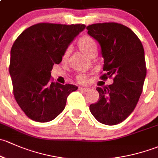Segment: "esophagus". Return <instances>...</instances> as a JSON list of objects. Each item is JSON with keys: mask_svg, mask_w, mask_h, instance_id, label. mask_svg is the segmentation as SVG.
<instances>
[{"mask_svg": "<svg viewBox=\"0 0 158 158\" xmlns=\"http://www.w3.org/2000/svg\"><path fill=\"white\" fill-rule=\"evenodd\" d=\"M79 90L81 91H83V92H87V91H88L90 89L87 88V87H79Z\"/></svg>", "mask_w": 158, "mask_h": 158, "instance_id": "obj_1", "label": "esophagus"}]
</instances>
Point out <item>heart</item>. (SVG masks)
I'll list each match as a JSON object with an SVG mask.
<instances>
[{
    "instance_id": "b5f03b06",
    "label": "heart",
    "mask_w": 158,
    "mask_h": 158,
    "mask_svg": "<svg viewBox=\"0 0 158 158\" xmlns=\"http://www.w3.org/2000/svg\"><path fill=\"white\" fill-rule=\"evenodd\" d=\"M77 46L82 52H84L89 57H94L97 53V45H96L95 42L89 36L85 35V36H82L81 38H80L77 42ZM68 55V50H66L63 54L62 59L65 60ZM77 79L80 83H84L87 81V76L84 75V74H80L77 76Z\"/></svg>"
}]
</instances>
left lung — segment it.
I'll list each match as a JSON object with an SVG mask.
<instances>
[{"label": "left lung", "instance_id": "left-lung-1", "mask_svg": "<svg viewBox=\"0 0 158 158\" xmlns=\"http://www.w3.org/2000/svg\"><path fill=\"white\" fill-rule=\"evenodd\" d=\"M87 33L101 47L104 59L102 80L113 77V84L97 87L99 100L90 105L96 119L114 126L124 121L135 108L146 77L144 51L132 30L117 23H95Z\"/></svg>", "mask_w": 158, "mask_h": 158}]
</instances>
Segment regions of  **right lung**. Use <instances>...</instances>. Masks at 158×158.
Returning a JSON list of instances; mask_svg holds the SVG:
<instances>
[{"label":"right lung","mask_w":158,"mask_h":158,"mask_svg":"<svg viewBox=\"0 0 158 158\" xmlns=\"http://www.w3.org/2000/svg\"><path fill=\"white\" fill-rule=\"evenodd\" d=\"M84 24L40 23L17 37L10 50L9 71L14 98L32 120L47 123L64 110L67 97L77 87L53 82L51 71Z\"/></svg>","instance_id":"1"}]
</instances>
